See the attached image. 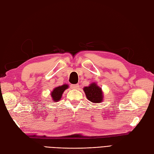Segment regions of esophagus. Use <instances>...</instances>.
<instances>
[{
    "label": "esophagus",
    "mask_w": 154,
    "mask_h": 154,
    "mask_svg": "<svg viewBox=\"0 0 154 154\" xmlns=\"http://www.w3.org/2000/svg\"><path fill=\"white\" fill-rule=\"evenodd\" d=\"M79 87H80V85H79L78 84H72V85H71V87L74 89H78L79 88Z\"/></svg>",
    "instance_id": "1"
}]
</instances>
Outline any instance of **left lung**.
I'll use <instances>...</instances> for the list:
<instances>
[{
    "instance_id": "obj_1",
    "label": "left lung",
    "mask_w": 154,
    "mask_h": 154,
    "mask_svg": "<svg viewBox=\"0 0 154 154\" xmlns=\"http://www.w3.org/2000/svg\"><path fill=\"white\" fill-rule=\"evenodd\" d=\"M87 98L93 103H101L103 101V92L102 88L96 83H92L89 86L84 87Z\"/></svg>"
}]
</instances>
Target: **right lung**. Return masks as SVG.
Masks as SVG:
<instances>
[{"mask_svg":"<svg viewBox=\"0 0 154 154\" xmlns=\"http://www.w3.org/2000/svg\"><path fill=\"white\" fill-rule=\"evenodd\" d=\"M69 85L67 84H63L61 86H58L55 87L51 93V97L54 102H57L61 98L62 94L63 93L65 90L68 89Z\"/></svg>","mask_w":154,"mask_h":154,"instance_id":"right-lung-1","label":"right lung"}]
</instances>
